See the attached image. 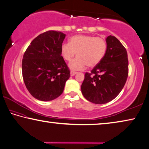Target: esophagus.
Here are the masks:
<instances>
[{"label":"esophagus","mask_w":149,"mask_h":149,"mask_svg":"<svg viewBox=\"0 0 149 149\" xmlns=\"http://www.w3.org/2000/svg\"><path fill=\"white\" fill-rule=\"evenodd\" d=\"M71 76H74V75H75L77 74L76 72H75V71H71Z\"/></svg>","instance_id":"34e87169"}]
</instances>
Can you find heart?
Returning a JSON list of instances; mask_svg holds the SVG:
<instances>
[{
    "label": "heart",
    "mask_w": 149,
    "mask_h": 149,
    "mask_svg": "<svg viewBox=\"0 0 149 149\" xmlns=\"http://www.w3.org/2000/svg\"><path fill=\"white\" fill-rule=\"evenodd\" d=\"M107 43L105 39L92 35H77L70 39L69 43H63L61 53L65 61H71L77 53V58L70 63L72 70H82L87 65L94 68L105 56Z\"/></svg>",
    "instance_id": "heart-1"
}]
</instances>
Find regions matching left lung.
Masks as SVG:
<instances>
[{
  "label": "left lung",
  "mask_w": 149,
  "mask_h": 149,
  "mask_svg": "<svg viewBox=\"0 0 149 149\" xmlns=\"http://www.w3.org/2000/svg\"><path fill=\"white\" fill-rule=\"evenodd\" d=\"M107 51L102 60L86 72L81 84L83 96L91 102H109L120 94L128 75L127 52L118 39L110 35L106 38Z\"/></svg>",
  "instance_id": "obj_1"
}]
</instances>
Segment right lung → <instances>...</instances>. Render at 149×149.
<instances>
[{
	"mask_svg": "<svg viewBox=\"0 0 149 149\" xmlns=\"http://www.w3.org/2000/svg\"><path fill=\"white\" fill-rule=\"evenodd\" d=\"M65 35L48 31L33 40L23 55L22 74L26 88L39 100L50 101L63 93L70 70L61 56Z\"/></svg>",
	"mask_w": 149,
	"mask_h": 149,
	"instance_id": "obj_1",
	"label": "right lung"
}]
</instances>
